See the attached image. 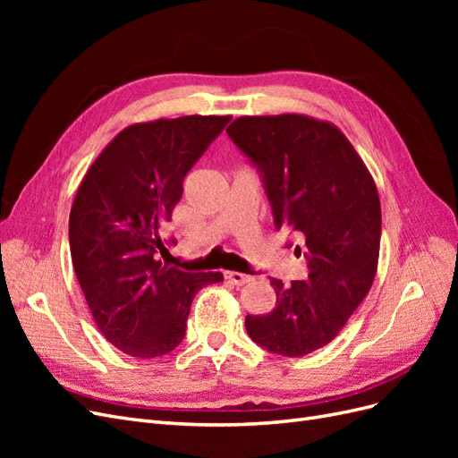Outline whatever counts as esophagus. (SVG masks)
Listing matches in <instances>:
<instances>
[{
    "instance_id": "1",
    "label": "esophagus",
    "mask_w": 458,
    "mask_h": 458,
    "mask_svg": "<svg viewBox=\"0 0 458 458\" xmlns=\"http://www.w3.org/2000/svg\"><path fill=\"white\" fill-rule=\"evenodd\" d=\"M224 276H225V281H229V283H233V284H237V286H244L246 283L252 281L250 275L237 273V271H225Z\"/></svg>"
}]
</instances>
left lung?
Here are the masks:
<instances>
[{
	"label": "left lung",
	"mask_w": 458,
	"mask_h": 458,
	"mask_svg": "<svg viewBox=\"0 0 458 458\" xmlns=\"http://www.w3.org/2000/svg\"><path fill=\"white\" fill-rule=\"evenodd\" d=\"M227 133L263 175L276 229L301 241L308 281L271 279L276 303L248 315L250 338L301 357L335 340L378 267L382 214L365 162L335 123L306 114L241 116ZM294 254H301L296 246Z\"/></svg>",
	"instance_id": "1"
}]
</instances>
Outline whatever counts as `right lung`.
Listing matches in <instances>:
<instances>
[{
    "label": "right lung",
    "mask_w": 458,
    "mask_h": 458,
    "mask_svg": "<svg viewBox=\"0 0 458 458\" xmlns=\"http://www.w3.org/2000/svg\"><path fill=\"white\" fill-rule=\"evenodd\" d=\"M231 116H182L123 128L81 179L68 219L72 266L101 335L131 357L172 352L191 303L219 271L189 273L158 259L160 227L183 177Z\"/></svg>",
    "instance_id": "obj_1"
}]
</instances>
